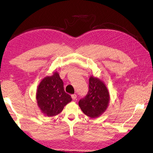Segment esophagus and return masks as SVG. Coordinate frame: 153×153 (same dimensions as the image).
Listing matches in <instances>:
<instances>
[{"instance_id":"esophagus-1","label":"esophagus","mask_w":153,"mask_h":153,"mask_svg":"<svg viewBox=\"0 0 153 153\" xmlns=\"http://www.w3.org/2000/svg\"><path fill=\"white\" fill-rule=\"evenodd\" d=\"M71 98H72V99H73V100H76L77 96H76V94H72V95H71Z\"/></svg>"}]
</instances>
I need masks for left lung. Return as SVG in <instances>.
I'll use <instances>...</instances> for the list:
<instances>
[{
    "label": "left lung",
    "instance_id": "1",
    "mask_svg": "<svg viewBox=\"0 0 153 153\" xmlns=\"http://www.w3.org/2000/svg\"><path fill=\"white\" fill-rule=\"evenodd\" d=\"M109 101L110 94L105 84L99 78L91 76L89 81V91L84 98L80 100L78 105L88 117L96 118L105 112Z\"/></svg>",
    "mask_w": 153,
    "mask_h": 153
}]
</instances>
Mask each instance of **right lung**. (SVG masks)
Segmentation results:
<instances>
[{"instance_id": "add662e5", "label": "right lung", "mask_w": 153, "mask_h": 153, "mask_svg": "<svg viewBox=\"0 0 153 153\" xmlns=\"http://www.w3.org/2000/svg\"><path fill=\"white\" fill-rule=\"evenodd\" d=\"M36 100L41 112L47 116L52 117L61 113L72 98L64 91L63 82L55 71L52 76H46L41 80L37 89Z\"/></svg>"}]
</instances>
